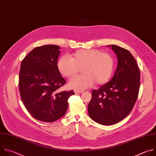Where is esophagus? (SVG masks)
<instances>
[{"label": "esophagus", "mask_w": 156, "mask_h": 156, "mask_svg": "<svg viewBox=\"0 0 156 156\" xmlns=\"http://www.w3.org/2000/svg\"><path fill=\"white\" fill-rule=\"evenodd\" d=\"M74 92H75L76 94H81V93H83V91H76V90H75Z\"/></svg>", "instance_id": "esophagus-1"}]
</instances>
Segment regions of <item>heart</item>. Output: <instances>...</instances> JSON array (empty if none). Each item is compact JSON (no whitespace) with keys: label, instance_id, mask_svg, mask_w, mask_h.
<instances>
[{"label":"heart","instance_id":"b5f03b06","mask_svg":"<svg viewBox=\"0 0 156 156\" xmlns=\"http://www.w3.org/2000/svg\"><path fill=\"white\" fill-rule=\"evenodd\" d=\"M114 61L109 54L98 49H81L69 58L63 56L57 62V69L65 77L75 76L81 69L83 75L72 78L69 86L76 90H84L91 86L106 83L112 75Z\"/></svg>","mask_w":156,"mask_h":156}]
</instances>
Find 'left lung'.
<instances>
[{"instance_id": "8db88e82", "label": "left lung", "mask_w": 156, "mask_h": 156, "mask_svg": "<svg viewBox=\"0 0 156 156\" xmlns=\"http://www.w3.org/2000/svg\"><path fill=\"white\" fill-rule=\"evenodd\" d=\"M107 47L117 56V67L112 79L92 91L87 107L90 118L102 125L115 124L130 113L140 86V70L131 54L114 44Z\"/></svg>"}]
</instances>
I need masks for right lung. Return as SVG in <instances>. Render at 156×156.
I'll use <instances>...</instances> for the list:
<instances>
[{"mask_svg":"<svg viewBox=\"0 0 156 156\" xmlns=\"http://www.w3.org/2000/svg\"><path fill=\"white\" fill-rule=\"evenodd\" d=\"M60 48L45 45L33 49L21 63L19 90L28 112L36 119L53 122L62 117L68 108V99L75 94L58 92L65 80L57 69Z\"/></svg>","mask_w":156,"mask_h":156,"instance_id":"obj_1","label":"right lung"}]
</instances>
